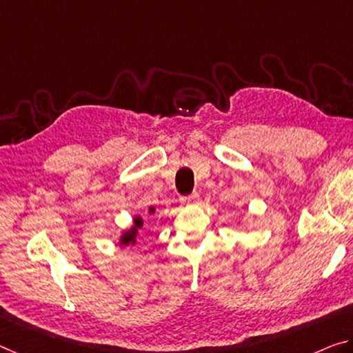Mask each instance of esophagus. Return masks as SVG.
Returning <instances> with one entry per match:
<instances>
[{
    "mask_svg": "<svg viewBox=\"0 0 353 353\" xmlns=\"http://www.w3.org/2000/svg\"><path fill=\"white\" fill-rule=\"evenodd\" d=\"M199 200V194L197 192H192L191 195H183V197L180 199V202L183 205H189V203H195Z\"/></svg>",
    "mask_w": 353,
    "mask_h": 353,
    "instance_id": "esophagus-1",
    "label": "esophagus"
}]
</instances>
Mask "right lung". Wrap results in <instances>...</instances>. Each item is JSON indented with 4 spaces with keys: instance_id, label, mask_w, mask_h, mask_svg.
I'll use <instances>...</instances> for the list:
<instances>
[{
    "instance_id": "obj_1",
    "label": "right lung",
    "mask_w": 353,
    "mask_h": 353,
    "mask_svg": "<svg viewBox=\"0 0 353 353\" xmlns=\"http://www.w3.org/2000/svg\"><path fill=\"white\" fill-rule=\"evenodd\" d=\"M150 211H153V208H150ZM142 227V221L140 219H135V227H132L131 230L126 232L121 238V243L123 245H129V243H132L135 240V236H137V229Z\"/></svg>"
}]
</instances>
